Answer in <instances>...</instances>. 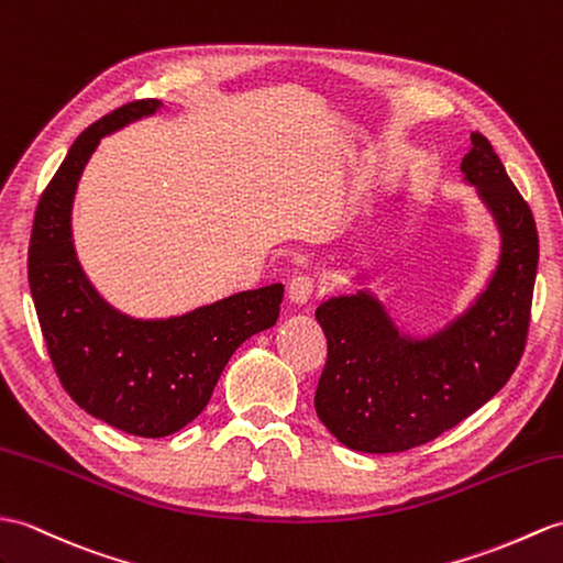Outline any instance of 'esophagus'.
I'll use <instances>...</instances> for the list:
<instances>
[{
	"label": "esophagus",
	"mask_w": 563,
	"mask_h": 563,
	"mask_svg": "<svg viewBox=\"0 0 563 563\" xmlns=\"http://www.w3.org/2000/svg\"><path fill=\"white\" fill-rule=\"evenodd\" d=\"M313 290H317V283H313V278L297 276V278H292L290 287H287V299H290L292 305L302 307L313 297Z\"/></svg>",
	"instance_id": "obj_1"
}]
</instances>
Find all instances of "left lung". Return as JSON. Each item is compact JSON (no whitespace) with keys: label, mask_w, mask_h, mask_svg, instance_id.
<instances>
[{"label":"left lung","mask_w":563,"mask_h":563,"mask_svg":"<svg viewBox=\"0 0 563 563\" xmlns=\"http://www.w3.org/2000/svg\"><path fill=\"white\" fill-rule=\"evenodd\" d=\"M461 173L501 240L496 268L473 305L429 335L398 331L369 290L331 297L317 309L329 360L313 408L352 451L400 453L437 439L499 394L526 350L540 256L530 206L477 132Z\"/></svg>","instance_id":"8db88e82"}]
</instances>
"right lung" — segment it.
<instances>
[{
	"instance_id": "obj_1",
	"label": "right lung",
	"mask_w": 563,
	"mask_h": 563,
	"mask_svg": "<svg viewBox=\"0 0 563 563\" xmlns=\"http://www.w3.org/2000/svg\"><path fill=\"white\" fill-rule=\"evenodd\" d=\"M161 108L155 98L129 102L71 143L37 203L29 246L31 295L64 390L88 415L143 439L175 434L201 415L232 352L276 325L285 292L273 283L179 317L134 319L88 280L71 232L78 179L102 136Z\"/></svg>"
}]
</instances>
